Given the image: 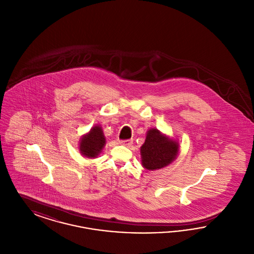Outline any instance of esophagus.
<instances>
[{"label": "esophagus", "mask_w": 254, "mask_h": 254, "mask_svg": "<svg viewBox=\"0 0 254 254\" xmlns=\"http://www.w3.org/2000/svg\"><path fill=\"white\" fill-rule=\"evenodd\" d=\"M122 145H126V146H129V145H131L133 143L132 139H127V140H122L121 142Z\"/></svg>", "instance_id": "34e87169"}]
</instances>
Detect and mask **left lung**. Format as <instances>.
<instances>
[{"label":"left lung","instance_id":"8db88e82","mask_svg":"<svg viewBox=\"0 0 254 254\" xmlns=\"http://www.w3.org/2000/svg\"><path fill=\"white\" fill-rule=\"evenodd\" d=\"M178 151L177 142L162 135L157 129H149L141 146L142 165L148 170L162 169L176 158Z\"/></svg>","mask_w":254,"mask_h":254}]
</instances>
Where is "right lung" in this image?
I'll list each match as a JSON object with an SVG mask.
<instances>
[{"mask_svg":"<svg viewBox=\"0 0 254 254\" xmlns=\"http://www.w3.org/2000/svg\"><path fill=\"white\" fill-rule=\"evenodd\" d=\"M106 144V139L102 128L96 126L85 135L80 142V151L87 158H95Z\"/></svg>","mask_w":254,"mask_h":254,"instance_id":"add662e5","label":"right lung"}]
</instances>
